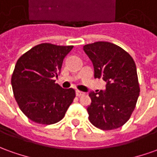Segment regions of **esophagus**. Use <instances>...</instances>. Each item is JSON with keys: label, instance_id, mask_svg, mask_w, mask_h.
<instances>
[{"label": "esophagus", "instance_id": "obj_1", "mask_svg": "<svg viewBox=\"0 0 157 157\" xmlns=\"http://www.w3.org/2000/svg\"><path fill=\"white\" fill-rule=\"evenodd\" d=\"M85 95V92L83 91H80V90H76V96L77 97H80V96H84Z\"/></svg>", "mask_w": 157, "mask_h": 157}]
</instances>
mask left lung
Masks as SVG:
<instances>
[{
	"mask_svg": "<svg viewBox=\"0 0 157 157\" xmlns=\"http://www.w3.org/2000/svg\"><path fill=\"white\" fill-rule=\"evenodd\" d=\"M83 49L92 62L94 78L106 82L105 90L89 93L90 121L101 130L119 128L129 120L139 96L134 60L123 48L109 42L87 44Z\"/></svg>",
	"mask_w": 157,
	"mask_h": 157,
	"instance_id": "left-lung-1",
	"label": "left lung"
}]
</instances>
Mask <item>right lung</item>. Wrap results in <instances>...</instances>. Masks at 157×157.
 <instances>
[{"mask_svg":"<svg viewBox=\"0 0 157 157\" xmlns=\"http://www.w3.org/2000/svg\"><path fill=\"white\" fill-rule=\"evenodd\" d=\"M73 46L42 44L19 58L12 76V87L19 109L31 121L50 125L60 121L75 97L72 88L56 84L65 57Z\"/></svg>","mask_w":157,"mask_h":157,"instance_id":"1","label":"right lung"}]
</instances>
